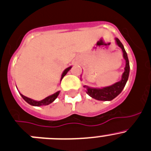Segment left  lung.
Masks as SVG:
<instances>
[{"instance_id": "obj_1", "label": "left lung", "mask_w": 151, "mask_h": 151, "mask_svg": "<svg viewBox=\"0 0 151 151\" xmlns=\"http://www.w3.org/2000/svg\"><path fill=\"white\" fill-rule=\"evenodd\" d=\"M115 42L116 44L122 49V54H123V58L125 60V71L122 74V78L119 82H116L114 84L111 85L109 86H105V87L101 88H93L89 87L88 86H84L83 88H86V91L91 97L96 99V100L100 101H111L113 99L118 96L119 93L122 92L123 88H125V84L128 80L130 73V65L129 60H128V55L125 50L123 45L121 43L120 40L118 38L115 37ZM82 80V79L80 78Z\"/></svg>"}]
</instances>
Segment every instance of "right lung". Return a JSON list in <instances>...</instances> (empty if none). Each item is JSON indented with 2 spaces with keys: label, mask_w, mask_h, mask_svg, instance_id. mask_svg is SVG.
I'll return each instance as SVG.
<instances>
[{
  "label": "right lung",
  "mask_w": 151,
  "mask_h": 151,
  "mask_svg": "<svg viewBox=\"0 0 151 151\" xmlns=\"http://www.w3.org/2000/svg\"><path fill=\"white\" fill-rule=\"evenodd\" d=\"M71 67L72 66L71 65V66L68 67V68H66L65 70H64L63 72L62 73V75H61L60 82H61V80H62V79L64 77V76H65V74L68 72V71H69V70L71 69ZM60 91H58L55 92V93H53V94L49 95V96H46L45 99H42V100H35V99H31V98L24 96V95H23L22 93H20V94L21 95V96L23 97V99H24V100L26 101L27 103H29V105H33V106H43V105H49V104L52 103V102H53L54 101L57 99V97L58 96V95L60 94Z\"/></svg>",
  "instance_id": "right-lung-1"
}]
</instances>
